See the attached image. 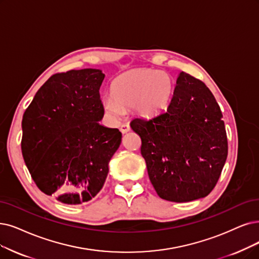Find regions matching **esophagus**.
<instances>
[{
  "label": "esophagus",
  "instance_id": "1",
  "mask_svg": "<svg viewBox=\"0 0 259 259\" xmlns=\"http://www.w3.org/2000/svg\"><path fill=\"white\" fill-rule=\"evenodd\" d=\"M120 131L122 134H126L131 131V126L128 125V124H122L121 127H120Z\"/></svg>",
  "mask_w": 259,
  "mask_h": 259
}]
</instances>
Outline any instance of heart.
Instances as JSON below:
<instances>
[{
  "label": "heart",
  "mask_w": 259,
  "mask_h": 259,
  "mask_svg": "<svg viewBox=\"0 0 259 259\" xmlns=\"http://www.w3.org/2000/svg\"><path fill=\"white\" fill-rule=\"evenodd\" d=\"M173 92V79L165 72L132 70L112 81V98L105 99L104 108L113 118H120L124 109L132 107L139 117H155L168 109Z\"/></svg>",
  "instance_id": "b5f03b06"
}]
</instances>
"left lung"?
<instances>
[{"instance_id": "left-lung-1", "label": "left lung", "mask_w": 259, "mask_h": 259, "mask_svg": "<svg viewBox=\"0 0 259 259\" xmlns=\"http://www.w3.org/2000/svg\"><path fill=\"white\" fill-rule=\"evenodd\" d=\"M141 155L159 198L190 202L208 195L227 157L222 112L203 81L181 72L168 109L151 119L135 118Z\"/></svg>"}]
</instances>
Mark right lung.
Wrapping results in <instances>:
<instances>
[{
	"label": "right lung",
	"instance_id": "add662e5",
	"mask_svg": "<svg viewBox=\"0 0 259 259\" xmlns=\"http://www.w3.org/2000/svg\"><path fill=\"white\" fill-rule=\"evenodd\" d=\"M99 69L52 75L37 91L22 119L21 149L37 187L68 205L100 192L122 134L100 124L104 107Z\"/></svg>",
	"mask_w": 259,
	"mask_h": 259
}]
</instances>
